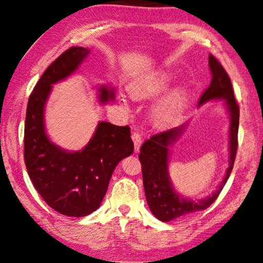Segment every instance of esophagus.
<instances>
[{
  "instance_id": "34e87169",
  "label": "esophagus",
  "mask_w": 263,
  "mask_h": 263,
  "mask_svg": "<svg viewBox=\"0 0 263 263\" xmlns=\"http://www.w3.org/2000/svg\"><path fill=\"white\" fill-rule=\"evenodd\" d=\"M132 140H133V142H134V148L137 153V151H140L141 144H142V135L139 132H134L132 134Z\"/></svg>"
}]
</instances>
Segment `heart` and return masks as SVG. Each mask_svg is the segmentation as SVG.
Instances as JSON below:
<instances>
[{"mask_svg": "<svg viewBox=\"0 0 263 263\" xmlns=\"http://www.w3.org/2000/svg\"><path fill=\"white\" fill-rule=\"evenodd\" d=\"M171 83V76L168 73H157V75L146 77L144 80L134 83L130 86V95L135 99L151 100L156 99L165 91ZM186 101V92L182 89H177L168 93L164 99L155 106L153 110L154 121L162 127L171 126L180 118ZM122 104L127 106L126 101Z\"/></svg>", "mask_w": 263, "mask_h": 263, "instance_id": "1", "label": "heart"}]
</instances>
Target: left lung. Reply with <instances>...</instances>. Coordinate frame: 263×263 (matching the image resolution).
<instances>
[{
  "label": "left lung",
  "instance_id": "left-lung-1",
  "mask_svg": "<svg viewBox=\"0 0 263 263\" xmlns=\"http://www.w3.org/2000/svg\"><path fill=\"white\" fill-rule=\"evenodd\" d=\"M209 68L211 71V82L202 93L199 105L211 99H224L227 103L229 113L231 115L229 168L219 188L213 195L196 201L183 199L173 191L167 172L168 146L180 136L183 128L168 129L153 135L150 140H146L141 146V154L139 155L145 197L151 213L162 222H170L172 219L185 217L208 208L218 197L233 168L238 149L239 105L234 98L232 83L228 72L225 71L218 60L211 54L209 55Z\"/></svg>",
  "mask_w": 263,
  "mask_h": 263
}]
</instances>
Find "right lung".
I'll use <instances>...</instances> for the list:
<instances>
[{"label": "right lung", "instance_id": "right-lung-1", "mask_svg": "<svg viewBox=\"0 0 263 263\" xmlns=\"http://www.w3.org/2000/svg\"><path fill=\"white\" fill-rule=\"evenodd\" d=\"M90 53L70 47L46 69L30 95L24 128V160L36 192L58 213L83 217L99 208L120 160L134 151L128 126L99 122L84 149L68 153L48 140L44 106L52 84L76 70ZM112 90L100 87L101 103L112 100Z\"/></svg>", "mask_w": 263, "mask_h": 263}]
</instances>
